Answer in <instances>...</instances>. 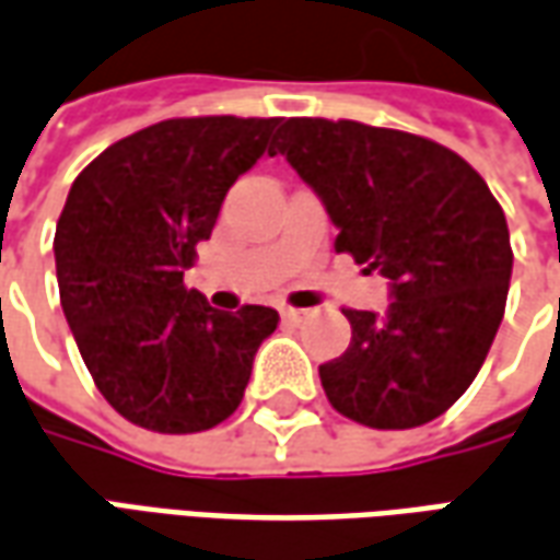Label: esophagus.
<instances>
[{
  "instance_id": "obj_1",
  "label": "esophagus",
  "mask_w": 560,
  "mask_h": 560,
  "mask_svg": "<svg viewBox=\"0 0 560 560\" xmlns=\"http://www.w3.org/2000/svg\"><path fill=\"white\" fill-rule=\"evenodd\" d=\"M280 314H283V319H287V323H302V319L307 317V311H299V307H283Z\"/></svg>"
}]
</instances>
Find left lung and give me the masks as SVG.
<instances>
[{"instance_id": "1", "label": "left lung", "mask_w": 560, "mask_h": 560, "mask_svg": "<svg viewBox=\"0 0 560 560\" xmlns=\"http://www.w3.org/2000/svg\"><path fill=\"white\" fill-rule=\"evenodd\" d=\"M317 191L335 249L390 280L387 311H353L350 347L319 365L335 411L411 430L476 381L506 311L512 246L488 183L427 137L329 118H289L271 145Z\"/></svg>"}]
</instances>
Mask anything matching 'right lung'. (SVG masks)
<instances>
[{
	"label": "right lung",
	"instance_id": "add662e5",
	"mask_svg": "<svg viewBox=\"0 0 560 560\" xmlns=\"http://www.w3.org/2000/svg\"><path fill=\"white\" fill-rule=\"evenodd\" d=\"M280 118H170L81 170L54 234L60 304L106 402L152 433L213 430L237 411L277 311H215L185 289L222 200Z\"/></svg>",
	"mask_w": 560,
	"mask_h": 560
}]
</instances>
